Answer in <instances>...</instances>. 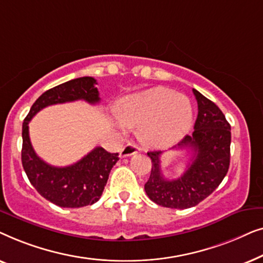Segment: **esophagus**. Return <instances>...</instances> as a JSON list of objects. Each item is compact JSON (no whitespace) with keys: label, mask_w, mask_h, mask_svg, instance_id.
I'll list each match as a JSON object with an SVG mask.
<instances>
[{"label":"esophagus","mask_w":263,"mask_h":263,"mask_svg":"<svg viewBox=\"0 0 263 263\" xmlns=\"http://www.w3.org/2000/svg\"><path fill=\"white\" fill-rule=\"evenodd\" d=\"M140 151V148L138 146L135 145V143H128V145H125L123 148L121 149V153H120V157L124 158V157H129V156H133V154H136Z\"/></svg>","instance_id":"obj_1"}]
</instances>
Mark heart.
Listing matches in <instances>:
<instances>
[{
    "instance_id": "heart-1",
    "label": "heart",
    "mask_w": 263,
    "mask_h": 263,
    "mask_svg": "<svg viewBox=\"0 0 263 263\" xmlns=\"http://www.w3.org/2000/svg\"><path fill=\"white\" fill-rule=\"evenodd\" d=\"M116 117L125 127L141 126V138L152 146H166L182 138L192 121L186 97L166 88L125 97L117 104Z\"/></svg>"
}]
</instances>
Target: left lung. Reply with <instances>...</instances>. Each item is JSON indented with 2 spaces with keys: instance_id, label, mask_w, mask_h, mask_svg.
Wrapping results in <instances>:
<instances>
[{
  "instance_id": "8db88e82",
  "label": "left lung",
  "mask_w": 263,
  "mask_h": 263,
  "mask_svg": "<svg viewBox=\"0 0 263 263\" xmlns=\"http://www.w3.org/2000/svg\"><path fill=\"white\" fill-rule=\"evenodd\" d=\"M197 100V118L192 135H186L177 147L189 148L193 158L184 174L166 179L161 174V151L148 152L152 170L145 184L147 196L163 207L185 210L196 206L218 188L230 166L231 127L213 102L193 89Z\"/></svg>"
}]
</instances>
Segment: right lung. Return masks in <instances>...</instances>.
<instances>
[{
  "label": "right lung",
  "mask_w": 263,
  "mask_h": 263,
  "mask_svg": "<svg viewBox=\"0 0 263 263\" xmlns=\"http://www.w3.org/2000/svg\"><path fill=\"white\" fill-rule=\"evenodd\" d=\"M96 79L84 77L73 79L43 93L32 105L23 123L21 161L31 184L41 195L60 207L79 208L96 203L102 196L111 168L117 163L118 153H109L96 147L73 165L52 166L35 154L30 141L28 123L42 109L75 100L89 104L99 103Z\"/></svg>",
  "instance_id": "add662e5"
}]
</instances>
